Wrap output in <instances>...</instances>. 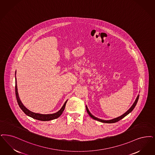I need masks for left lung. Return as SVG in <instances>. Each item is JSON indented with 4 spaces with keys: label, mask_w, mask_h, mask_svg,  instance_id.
Segmentation results:
<instances>
[{
    "label": "left lung",
    "mask_w": 155,
    "mask_h": 155,
    "mask_svg": "<svg viewBox=\"0 0 155 155\" xmlns=\"http://www.w3.org/2000/svg\"><path fill=\"white\" fill-rule=\"evenodd\" d=\"M139 96H140L139 95L137 96V99L136 100V101H135V102L134 103V104H133V105L130 107V109H129L124 114L122 115H121L120 117H119L118 118H115V119H111V120H102V119H99V118H96V117H94L93 115H92L91 114V113L89 112V110L87 109V106H86V109H87V112L88 113V114L89 115V116H90L91 118H93V119H95V120H98V121H99V122H101L107 123V124H112V123H115V122H118L119 120H120V119H123L124 117H125L126 115H127L130 112H131L133 110V109L134 108V107H136L137 103V101H138V99H139Z\"/></svg>",
    "instance_id": "8db88e82"
}]
</instances>
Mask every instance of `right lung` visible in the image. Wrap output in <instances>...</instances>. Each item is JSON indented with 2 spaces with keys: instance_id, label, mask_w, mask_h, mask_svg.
Listing matches in <instances>:
<instances>
[{
  "instance_id": "right-lung-1",
  "label": "right lung",
  "mask_w": 155,
  "mask_h": 155,
  "mask_svg": "<svg viewBox=\"0 0 155 155\" xmlns=\"http://www.w3.org/2000/svg\"><path fill=\"white\" fill-rule=\"evenodd\" d=\"M16 73V72H15ZM15 81H16V78H15ZM15 96H16V98H17V103L18 104L19 107L21 108V109L23 111V112L25 113L26 115H27L28 116L31 117L33 119L39 120H42V121H48V120H53L56 118L59 117L61 115H62V112L64 111L66 104L67 103V101L64 103V105H63L62 108L59 111L52 114H37V113H35L33 112L29 111V110H28L24 105H23V104L21 103V100L19 99V97L18 93L17 91V82L15 83Z\"/></svg>"
}]
</instances>
